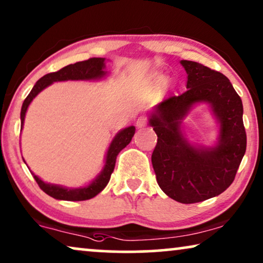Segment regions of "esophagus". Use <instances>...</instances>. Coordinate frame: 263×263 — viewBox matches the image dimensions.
I'll list each match as a JSON object with an SVG mask.
<instances>
[{
	"mask_svg": "<svg viewBox=\"0 0 263 263\" xmlns=\"http://www.w3.org/2000/svg\"><path fill=\"white\" fill-rule=\"evenodd\" d=\"M146 124H147V120H146L145 117H139L136 121V125H137V127H138V128L145 127Z\"/></svg>",
	"mask_w": 263,
	"mask_h": 263,
	"instance_id": "esophagus-1",
	"label": "esophagus"
}]
</instances>
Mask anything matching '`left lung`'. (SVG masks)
<instances>
[{
	"instance_id": "8db88e82",
	"label": "left lung",
	"mask_w": 263,
	"mask_h": 263,
	"mask_svg": "<svg viewBox=\"0 0 263 263\" xmlns=\"http://www.w3.org/2000/svg\"><path fill=\"white\" fill-rule=\"evenodd\" d=\"M187 72V91L165 99L149 113L157 135L151 162L161 190L181 204L217 197L235 179L246 154L242 100L227 76L200 63L181 61ZM206 103L218 125L213 146L191 143L182 121L191 108Z\"/></svg>"
}]
</instances>
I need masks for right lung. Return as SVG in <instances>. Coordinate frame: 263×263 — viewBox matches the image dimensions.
Returning a JSON list of instances; mask_svg holds the SVG:
<instances>
[{"instance_id":"obj_1","label":"right lung","mask_w":263,"mask_h":263,"mask_svg":"<svg viewBox=\"0 0 263 263\" xmlns=\"http://www.w3.org/2000/svg\"><path fill=\"white\" fill-rule=\"evenodd\" d=\"M107 75H108V71H106V58H90L88 59V61L77 62L75 64L66 65L56 72H51L47 73L45 76H43L39 81H36L34 87L32 88L31 93L27 95V98L25 99L24 103H22L20 113L21 131L22 127H24L25 117L26 112H27L28 109V106L31 105L33 99H34L40 91L45 89V88L51 86V84L54 82H64V81H99L102 80L103 77H106ZM135 126H128L126 128H124V130H120L116 136H114V138L109 144L108 149H107L105 164H103L102 170L98 174V176H96L90 183L87 184V186L69 188L61 186V184L47 183L45 181L40 179L38 175H35L32 170H29V172H31L33 177H34L36 183L39 184V187L42 188L46 194L57 199V200H88V199H91L94 198L95 195H98L100 192L107 186V183L109 182L110 175H112L114 165H116L118 154L131 142L132 137L135 135Z\"/></svg>"}]
</instances>
